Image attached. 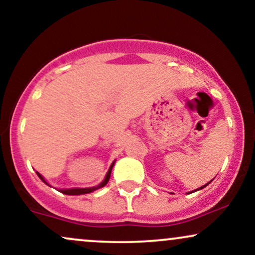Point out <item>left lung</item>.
<instances>
[{
  "instance_id": "1",
  "label": "left lung",
  "mask_w": 255,
  "mask_h": 255,
  "mask_svg": "<svg viewBox=\"0 0 255 255\" xmlns=\"http://www.w3.org/2000/svg\"><path fill=\"white\" fill-rule=\"evenodd\" d=\"M210 182H211V181H210ZM210 182H209V183H210ZM209 183H206V184H205V186H203V187H200V188L195 189V191H199V189H203V188H205V187H206V186H207V184H209ZM195 191H193V192H195ZM193 192H192V193H193Z\"/></svg>"
}]
</instances>
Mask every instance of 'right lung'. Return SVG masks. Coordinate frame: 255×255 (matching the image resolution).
I'll return each instance as SVG.
<instances>
[{
	"instance_id": "obj_1",
	"label": "right lung",
	"mask_w": 255,
	"mask_h": 255,
	"mask_svg": "<svg viewBox=\"0 0 255 255\" xmlns=\"http://www.w3.org/2000/svg\"><path fill=\"white\" fill-rule=\"evenodd\" d=\"M114 164H115V160H114L113 164L110 165L109 170H108L107 175H105V178H104L103 181H102L101 183L98 184V186H96V187H90V188H71V189H60V192H61V193H63V194H66V195H81V194H87V193H91V192L96 191V189H98V188H102V187H104L105 184L108 183V181H109L110 175H111V170H113V166H114ZM37 175H38V176H39V178H40V180L43 181L44 183L48 184V186H50V184H49L48 182H46L45 180H44V177L42 176V175L39 174V172H37Z\"/></svg>"
}]
</instances>
